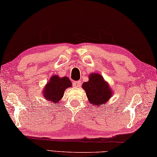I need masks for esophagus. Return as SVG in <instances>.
I'll list each match as a JSON object with an SVG mask.
<instances>
[{"label": "esophagus", "mask_w": 157, "mask_h": 157, "mask_svg": "<svg viewBox=\"0 0 157 157\" xmlns=\"http://www.w3.org/2000/svg\"><path fill=\"white\" fill-rule=\"evenodd\" d=\"M73 86L75 87H80L81 86V82L80 81H76L73 82Z\"/></svg>", "instance_id": "34e87169"}]
</instances>
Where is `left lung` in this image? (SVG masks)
<instances>
[{"instance_id":"obj_1","label":"left lung","mask_w":157,"mask_h":157,"mask_svg":"<svg viewBox=\"0 0 157 157\" xmlns=\"http://www.w3.org/2000/svg\"><path fill=\"white\" fill-rule=\"evenodd\" d=\"M88 82L83 83L82 88L86 92L89 103L95 106H102L112 97L113 90L98 73H92L88 75Z\"/></svg>"}]
</instances>
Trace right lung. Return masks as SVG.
Listing matches in <instances>:
<instances>
[{"label":"right lung","mask_w":157,"mask_h":157,"mask_svg":"<svg viewBox=\"0 0 157 157\" xmlns=\"http://www.w3.org/2000/svg\"><path fill=\"white\" fill-rule=\"evenodd\" d=\"M71 86V82L67 77L52 75L43 89V97L47 101L57 104L63 98L65 90Z\"/></svg>","instance_id":"right-lung-1"}]
</instances>
